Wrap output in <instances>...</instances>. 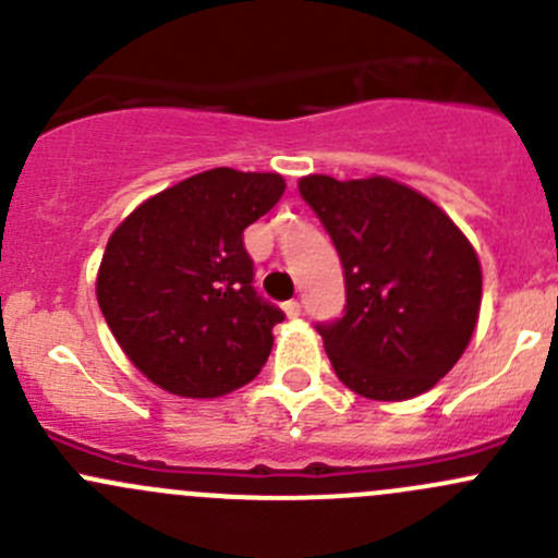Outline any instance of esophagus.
<instances>
[{
  "label": "esophagus",
  "instance_id": "obj_1",
  "mask_svg": "<svg viewBox=\"0 0 558 558\" xmlns=\"http://www.w3.org/2000/svg\"><path fill=\"white\" fill-rule=\"evenodd\" d=\"M283 311H286V315H289V318H296V315L302 313V305H300V302H296V300H289V302H286V305H283Z\"/></svg>",
  "mask_w": 558,
  "mask_h": 558
}]
</instances>
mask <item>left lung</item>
<instances>
[{
  "instance_id": "obj_1",
  "label": "left lung",
  "mask_w": 558,
  "mask_h": 558,
  "mask_svg": "<svg viewBox=\"0 0 558 558\" xmlns=\"http://www.w3.org/2000/svg\"><path fill=\"white\" fill-rule=\"evenodd\" d=\"M300 194L342 262L345 307L315 324L337 378L380 402L418 397L451 373L481 311V262L426 196L388 178L307 174Z\"/></svg>"
}]
</instances>
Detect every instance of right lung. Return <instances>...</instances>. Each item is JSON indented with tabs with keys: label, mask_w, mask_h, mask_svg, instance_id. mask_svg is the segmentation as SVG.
I'll use <instances>...</instances> for the list:
<instances>
[{
	"label": "right lung",
	"mask_w": 558,
	"mask_h": 558,
	"mask_svg": "<svg viewBox=\"0 0 558 558\" xmlns=\"http://www.w3.org/2000/svg\"><path fill=\"white\" fill-rule=\"evenodd\" d=\"M283 191L275 172L218 167L150 196L107 240L99 307L134 367L165 391L210 399L262 373L286 315L253 289L243 232Z\"/></svg>",
	"instance_id": "add662e5"
}]
</instances>
